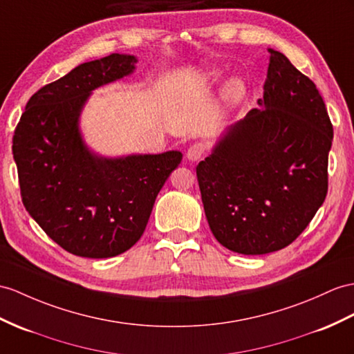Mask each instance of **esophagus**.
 Here are the masks:
<instances>
[{"label": "esophagus", "instance_id": "34e87169", "mask_svg": "<svg viewBox=\"0 0 354 354\" xmlns=\"http://www.w3.org/2000/svg\"><path fill=\"white\" fill-rule=\"evenodd\" d=\"M204 153H205V145H204L203 142H195V144L191 145V147L187 149L186 156H187L189 160L195 162V160H198V159H201Z\"/></svg>", "mask_w": 354, "mask_h": 354}]
</instances>
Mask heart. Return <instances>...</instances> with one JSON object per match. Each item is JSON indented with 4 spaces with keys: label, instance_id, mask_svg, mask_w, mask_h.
<instances>
[{
    "label": "heart",
    "instance_id": "heart-1",
    "mask_svg": "<svg viewBox=\"0 0 354 354\" xmlns=\"http://www.w3.org/2000/svg\"><path fill=\"white\" fill-rule=\"evenodd\" d=\"M245 96V85L240 80H231L223 90V97H225L230 103H236L242 100Z\"/></svg>",
    "mask_w": 354,
    "mask_h": 354
}]
</instances>
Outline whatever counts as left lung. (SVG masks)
<instances>
[{"label":"left lung","instance_id":"obj_1","mask_svg":"<svg viewBox=\"0 0 354 354\" xmlns=\"http://www.w3.org/2000/svg\"><path fill=\"white\" fill-rule=\"evenodd\" d=\"M264 96L198 163L205 218L232 252L279 251L301 234L327 195L333 126L315 84L269 49Z\"/></svg>","mask_w":354,"mask_h":354}]
</instances>
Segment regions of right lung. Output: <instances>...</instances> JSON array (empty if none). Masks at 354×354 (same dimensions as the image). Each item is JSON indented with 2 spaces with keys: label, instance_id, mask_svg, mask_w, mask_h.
Instances as JSON below:
<instances>
[{
  "label": "right lung",
  "instance_id": "add662e5",
  "mask_svg": "<svg viewBox=\"0 0 354 354\" xmlns=\"http://www.w3.org/2000/svg\"><path fill=\"white\" fill-rule=\"evenodd\" d=\"M133 55L111 54L75 67L30 97L13 135L25 209L41 230L77 257L109 258L131 249L182 153L97 158L77 118L90 93L133 72Z\"/></svg>",
  "mask_w": 354,
  "mask_h": 354
}]
</instances>
